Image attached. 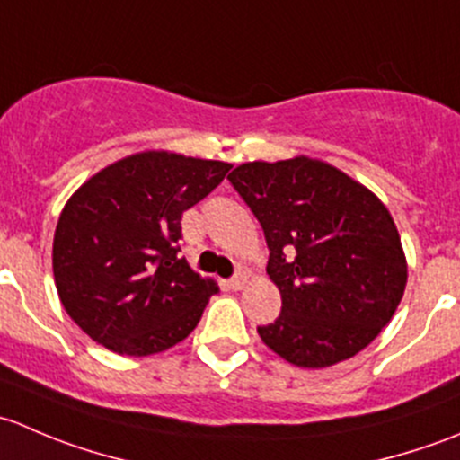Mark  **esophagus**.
Masks as SVG:
<instances>
[{
	"instance_id": "1",
	"label": "esophagus",
	"mask_w": 460,
	"mask_h": 460,
	"mask_svg": "<svg viewBox=\"0 0 460 460\" xmlns=\"http://www.w3.org/2000/svg\"><path fill=\"white\" fill-rule=\"evenodd\" d=\"M244 282H247V273L238 271L234 278H229V280H226V287H229V289H234V291H238V289H243Z\"/></svg>"
}]
</instances>
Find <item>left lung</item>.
Wrapping results in <instances>:
<instances>
[{
    "label": "left lung",
    "mask_w": 460,
    "mask_h": 460,
    "mask_svg": "<svg viewBox=\"0 0 460 460\" xmlns=\"http://www.w3.org/2000/svg\"><path fill=\"white\" fill-rule=\"evenodd\" d=\"M229 182L258 217L282 312L258 327L287 363L320 369L351 358L389 323L407 260L387 207L336 166L312 157L247 162Z\"/></svg>",
    "instance_id": "1"
}]
</instances>
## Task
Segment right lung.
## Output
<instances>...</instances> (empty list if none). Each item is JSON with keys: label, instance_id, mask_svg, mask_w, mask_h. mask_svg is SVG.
I'll return each mask as SVG.
<instances>
[{"label": "right lung", "instance_id": "right-lung-1", "mask_svg": "<svg viewBox=\"0 0 460 460\" xmlns=\"http://www.w3.org/2000/svg\"><path fill=\"white\" fill-rule=\"evenodd\" d=\"M229 169L226 162L144 151L73 193L55 229L53 273L82 332L115 354L151 356L196 329L217 285L178 256L180 220Z\"/></svg>", "mask_w": 460, "mask_h": 460}]
</instances>
